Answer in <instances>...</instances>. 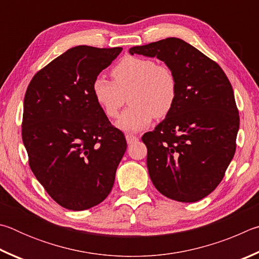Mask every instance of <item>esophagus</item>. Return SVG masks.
I'll return each instance as SVG.
<instances>
[{"label":"esophagus","mask_w":259,"mask_h":259,"mask_svg":"<svg viewBox=\"0 0 259 259\" xmlns=\"http://www.w3.org/2000/svg\"><path fill=\"white\" fill-rule=\"evenodd\" d=\"M138 140H139L138 137H134V135H132V134H126V141L128 144H132L134 142H137Z\"/></svg>","instance_id":"1"}]
</instances>
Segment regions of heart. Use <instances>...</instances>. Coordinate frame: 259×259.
Returning <instances> with one entry per match:
<instances>
[{"mask_svg": "<svg viewBox=\"0 0 259 259\" xmlns=\"http://www.w3.org/2000/svg\"><path fill=\"white\" fill-rule=\"evenodd\" d=\"M113 81L95 77L92 95L104 115L116 118L128 97L131 107L121 113L116 126L124 132H140L151 124L153 117L164 118L171 111L178 95L173 70L155 60L126 57L112 69Z\"/></svg>", "mask_w": 259, "mask_h": 259, "instance_id": "heart-1", "label": "heart"}]
</instances>
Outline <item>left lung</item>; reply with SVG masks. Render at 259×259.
<instances>
[{
  "label": "left lung",
  "instance_id": "obj_1",
  "mask_svg": "<svg viewBox=\"0 0 259 259\" xmlns=\"http://www.w3.org/2000/svg\"><path fill=\"white\" fill-rule=\"evenodd\" d=\"M130 53L164 61L178 83L171 111L142 137L152 183L173 200H201L223 180L237 147L240 118L232 85L215 61L181 38L133 47Z\"/></svg>",
  "mask_w": 259,
  "mask_h": 259
}]
</instances>
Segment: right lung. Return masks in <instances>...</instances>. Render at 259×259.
<instances>
[{
    "mask_svg": "<svg viewBox=\"0 0 259 259\" xmlns=\"http://www.w3.org/2000/svg\"><path fill=\"white\" fill-rule=\"evenodd\" d=\"M121 48L67 50L27 88L22 142L38 182L59 205L85 210L110 193L126 140L92 95V83Z\"/></svg>",
    "mask_w": 259,
    "mask_h": 259,
    "instance_id": "obj_1",
    "label": "right lung"
}]
</instances>
